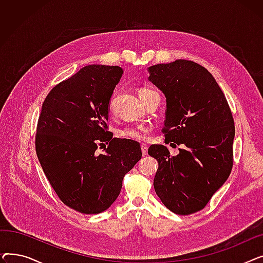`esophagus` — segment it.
<instances>
[{
	"instance_id": "esophagus-1",
	"label": "esophagus",
	"mask_w": 263,
	"mask_h": 263,
	"mask_svg": "<svg viewBox=\"0 0 263 263\" xmlns=\"http://www.w3.org/2000/svg\"><path fill=\"white\" fill-rule=\"evenodd\" d=\"M141 148H142V154H143V156H147V154H148V147H147V145L144 144V143H142V144H141Z\"/></svg>"
}]
</instances>
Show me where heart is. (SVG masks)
I'll return each instance as SVG.
<instances>
[{"label": "heart", "instance_id": "b5f03b06", "mask_svg": "<svg viewBox=\"0 0 263 263\" xmlns=\"http://www.w3.org/2000/svg\"><path fill=\"white\" fill-rule=\"evenodd\" d=\"M155 91L150 90L148 88L142 87L139 89V96L142 99H146L147 97ZM110 107V104H109ZM149 132V127L147 124H128V126L121 128L118 131V135L123 137V139L132 140V141H145L147 139V135Z\"/></svg>", "mask_w": 263, "mask_h": 263}]
</instances>
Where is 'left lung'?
<instances>
[{"mask_svg":"<svg viewBox=\"0 0 263 263\" xmlns=\"http://www.w3.org/2000/svg\"><path fill=\"white\" fill-rule=\"evenodd\" d=\"M148 70L149 81L166 97L165 142L183 145L177 156L163 145L149 147L148 155L159 163L155 191L172 212L193 214L231 173L236 132L231 109L213 76L195 62L177 60Z\"/></svg>","mask_w":263,"mask_h":263,"instance_id":"left-lung-1","label":"left lung"}]
</instances>
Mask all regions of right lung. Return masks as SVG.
<instances>
[{
	"instance_id": "1",
	"label": "right lung",
	"mask_w": 263,
	"mask_h": 263,
	"mask_svg": "<svg viewBox=\"0 0 263 263\" xmlns=\"http://www.w3.org/2000/svg\"><path fill=\"white\" fill-rule=\"evenodd\" d=\"M121 74L118 66H86L55 85L41 107L35 136L39 163L62 202L80 213L109 208L124 175L142 158L139 143L108 131V103ZM104 142L108 147L98 154Z\"/></svg>"
}]
</instances>
